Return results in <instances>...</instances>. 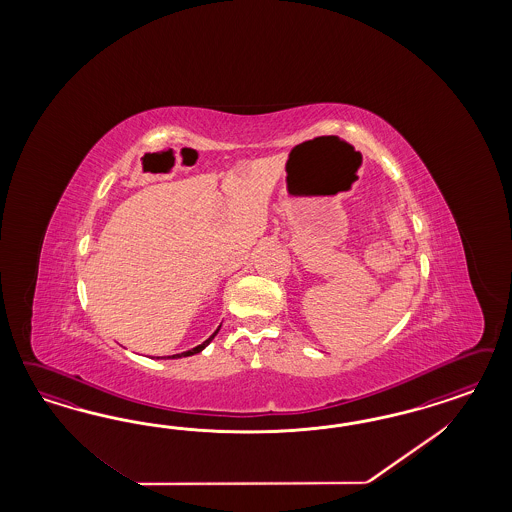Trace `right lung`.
<instances>
[{
	"mask_svg": "<svg viewBox=\"0 0 512 512\" xmlns=\"http://www.w3.org/2000/svg\"><path fill=\"white\" fill-rule=\"evenodd\" d=\"M219 328H221V325L217 326L216 332H214V334H212V336H210L208 340L202 341L201 345H197V347H193V349H189V351H184V353H178V355H171V357L169 358L191 357V355H197V353H201L202 349H204V347H208V343H210V341L216 338V334L217 332H219Z\"/></svg>",
	"mask_w": 512,
	"mask_h": 512,
	"instance_id": "add662e5",
	"label": "right lung"
}]
</instances>
